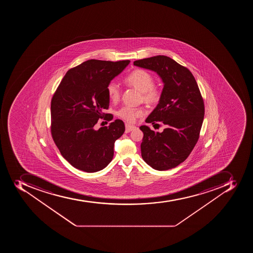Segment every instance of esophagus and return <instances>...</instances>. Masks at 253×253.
Masks as SVG:
<instances>
[{
  "mask_svg": "<svg viewBox=\"0 0 253 253\" xmlns=\"http://www.w3.org/2000/svg\"><path fill=\"white\" fill-rule=\"evenodd\" d=\"M134 126L129 125V124H126V133H129V132L132 131L133 129H135Z\"/></svg>",
  "mask_w": 253,
  "mask_h": 253,
  "instance_id": "34e87169",
  "label": "esophagus"
}]
</instances>
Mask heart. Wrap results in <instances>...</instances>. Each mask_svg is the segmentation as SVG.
<instances>
[{
	"label": "heart",
	"mask_w": 253,
	"mask_h": 253,
	"mask_svg": "<svg viewBox=\"0 0 253 253\" xmlns=\"http://www.w3.org/2000/svg\"><path fill=\"white\" fill-rule=\"evenodd\" d=\"M126 84L141 92L144 101L153 104L159 100L161 90L153 84V78L149 72L137 69L125 78ZM107 92L111 100L117 101L120 97V88L117 84L112 82L107 86ZM144 111L139 108L126 106L119 111V116L128 123L135 122L137 118L143 116Z\"/></svg>",
	"instance_id": "heart-1"
}]
</instances>
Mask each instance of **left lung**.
Returning a JSON list of instances; mask_svg holds the SVG:
<instances>
[{"label":"left lung","mask_w":253,"mask_h":253,"mask_svg":"<svg viewBox=\"0 0 253 253\" xmlns=\"http://www.w3.org/2000/svg\"><path fill=\"white\" fill-rule=\"evenodd\" d=\"M133 65L156 72L164 83L159 103L145 123H161L165 128L155 132L140 126L141 157L154 169H171L187 159L199 139L204 118L199 86L187 68L167 56L137 60Z\"/></svg>","instance_id":"1"}]
</instances>
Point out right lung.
<instances>
[{"mask_svg":"<svg viewBox=\"0 0 253 253\" xmlns=\"http://www.w3.org/2000/svg\"><path fill=\"white\" fill-rule=\"evenodd\" d=\"M129 60L110 62L91 59L68 70L51 100V134L66 161L76 169L96 172L112 161L115 141L124 131L116 120L96 129L99 119L112 120L107 86L124 71Z\"/></svg>","mask_w":253,"mask_h":253,"instance_id":"add662e5","label":"right lung"}]
</instances>
